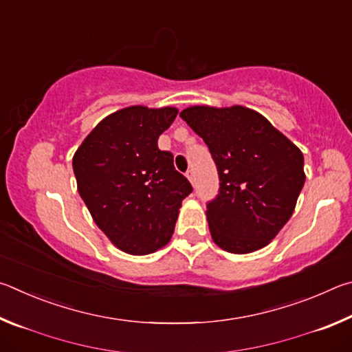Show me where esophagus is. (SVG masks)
Here are the masks:
<instances>
[{"label":"esophagus","instance_id":"1","mask_svg":"<svg viewBox=\"0 0 352 352\" xmlns=\"http://www.w3.org/2000/svg\"><path fill=\"white\" fill-rule=\"evenodd\" d=\"M186 177H188V180L194 184V182H195V175H194V170H188L186 172Z\"/></svg>","mask_w":352,"mask_h":352}]
</instances>
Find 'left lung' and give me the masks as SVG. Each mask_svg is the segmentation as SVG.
Masks as SVG:
<instances>
[{
	"mask_svg": "<svg viewBox=\"0 0 352 352\" xmlns=\"http://www.w3.org/2000/svg\"><path fill=\"white\" fill-rule=\"evenodd\" d=\"M180 116L204 138L219 170V195L206 210L214 243L234 254L269 245L305 186L302 152L248 107L192 105Z\"/></svg>",
	"mask_w": 352,
	"mask_h": 352,
	"instance_id": "left-lung-1",
	"label": "left lung"
}]
</instances>
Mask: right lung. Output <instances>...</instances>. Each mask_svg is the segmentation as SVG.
Returning a JSON list of instances; mask_svg holds the SVG:
<instances>
[{
    "mask_svg": "<svg viewBox=\"0 0 352 352\" xmlns=\"http://www.w3.org/2000/svg\"><path fill=\"white\" fill-rule=\"evenodd\" d=\"M175 107L130 105L105 116L73 157L82 200L110 242L124 253L151 254L168 245L182 201L192 186L158 138Z\"/></svg>",
    "mask_w": 352,
    "mask_h": 352,
    "instance_id": "obj_1",
    "label": "right lung"
}]
</instances>
